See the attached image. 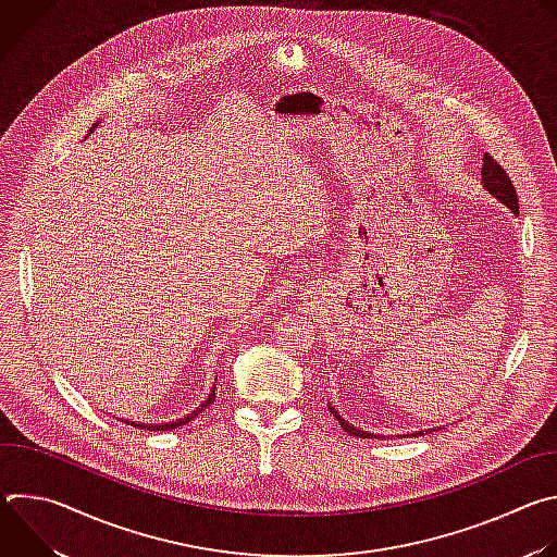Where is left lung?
<instances>
[{"instance_id": "8db88e82", "label": "left lung", "mask_w": 557, "mask_h": 557, "mask_svg": "<svg viewBox=\"0 0 557 557\" xmlns=\"http://www.w3.org/2000/svg\"><path fill=\"white\" fill-rule=\"evenodd\" d=\"M481 183H483V189L487 191V194H492L498 202H503L513 215H518V196H516V187L511 185V181H509V176L505 174V170L498 165V163H494V158L490 156V153H485L483 156V170H481ZM329 410H331V414L339 421V425H342V430L346 432V434H350V436H359V438H392L389 434L385 436V434H376V432H366V430H361V428H355L352 423H348L337 410H335V406H333V401H329ZM443 428H447V425H441V428H428V430H419V432H408V434H394V436H401V438H412V436H423V434H430V432H438V430H443Z\"/></svg>"}]
</instances>
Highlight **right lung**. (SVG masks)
Masks as SVG:
<instances>
[{
    "mask_svg": "<svg viewBox=\"0 0 557 557\" xmlns=\"http://www.w3.org/2000/svg\"><path fill=\"white\" fill-rule=\"evenodd\" d=\"M99 125V121L90 127V132L88 134H92L95 132V127ZM218 379V376H215ZM215 379H213V385H211V389H209V396L207 399L191 412V414H187V417H183V419H174V421H168V423H143V421H134V419H119V421H123V423H127V425H132V428H138V430H149V432H165V430H176V428H183L185 423H189V421H194L209 404H213V399H215Z\"/></svg>",
    "mask_w": 557,
    "mask_h": 557,
    "instance_id": "add662e5",
    "label": "right lung"
}]
</instances>
